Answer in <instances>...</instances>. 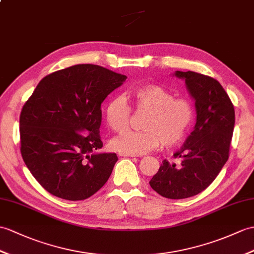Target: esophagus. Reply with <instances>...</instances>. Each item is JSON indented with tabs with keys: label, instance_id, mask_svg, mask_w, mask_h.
<instances>
[{
	"label": "esophagus",
	"instance_id": "obj_1",
	"mask_svg": "<svg viewBox=\"0 0 254 254\" xmlns=\"http://www.w3.org/2000/svg\"><path fill=\"white\" fill-rule=\"evenodd\" d=\"M119 156H121V157H137V155L127 154V152H119Z\"/></svg>",
	"mask_w": 254,
	"mask_h": 254
}]
</instances>
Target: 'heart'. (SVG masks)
<instances>
[{"mask_svg":"<svg viewBox=\"0 0 254 254\" xmlns=\"http://www.w3.org/2000/svg\"><path fill=\"white\" fill-rule=\"evenodd\" d=\"M135 107L147 111L145 131H127L111 141L117 151L140 155L163 144H180L190 132L193 121V107L187 98H175L174 94L158 84L139 85L132 90ZM132 110L125 96L111 98L105 110L106 122L113 131L120 133L128 127Z\"/></svg>","mask_w":254,"mask_h":254,"instance_id":"1","label":"heart"}]
</instances>
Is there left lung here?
<instances>
[{"instance_id": "obj_1", "label": "left lung", "mask_w": 254, "mask_h": 254, "mask_svg": "<svg viewBox=\"0 0 254 254\" xmlns=\"http://www.w3.org/2000/svg\"><path fill=\"white\" fill-rule=\"evenodd\" d=\"M185 81L194 100L196 125L181 149L180 164L163 160L149 182L152 190L169 199H185L204 190L226 163L235 126V110L219 81L193 71H175Z\"/></svg>"}]
</instances>
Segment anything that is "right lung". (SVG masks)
<instances>
[{
  "instance_id": "right-lung-1",
  "label": "right lung",
  "mask_w": 254,
  "mask_h": 254,
  "mask_svg": "<svg viewBox=\"0 0 254 254\" xmlns=\"http://www.w3.org/2000/svg\"><path fill=\"white\" fill-rule=\"evenodd\" d=\"M127 75L75 64L40 81L20 114V151L40 185L62 199L84 200L108 181L116 154L95 152L105 98Z\"/></svg>"
}]
</instances>
